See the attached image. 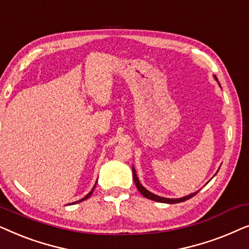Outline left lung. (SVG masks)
<instances>
[{
	"label": "left lung",
	"instance_id": "8db88e82",
	"mask_svg": "<svg viewBox=\"0 0 249 249\" xmlns=\"http://www.w3.org/2000/svg\"><path fill=\"white\" fill-rule=\"evenodd\" d=\"M216 79V77H215ZM217 80V79H216ZM132 176H134V181H135V185L137 187V189L139 190V193L142 194V196L146 197V198L148 199H152V200H155V202H160V203H169V204H176V203H181V202H185V200L192 198L193 196H195L197 193H194V194H190L188 196H185L182 197V198H179V199H171V198H164V197H160L158 195H154V194L149 193L147 189H145L144 187L141 185V182H139V180L137 178V175H136V171L135 169L132 168Z\"/></svg>",
	"mask_w": 249,
	"mask_h": 249
}]
</instances>
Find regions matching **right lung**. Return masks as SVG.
<instances>
[{"label":"right lung","mask_w":249,"mask_h":249,"mask_svg":"<svg viewBox=\"0 0 249 249\" xmlns=\"http://www.w3.org/2000/svg\"><path fill=\"white\" fill-rule=\"evenodd\" d=\"M94 188H95V186L93 187V189H91V192H90L89 194H88V195H87V196H85V197H84V198H81L80 200H78V202H83V200H85V199H87V198H88V197H89V196L91 195V194H93V190H94ZM78 202H76V203H78Z\"/></svg>","instance_id":"1"}]
</instances>
